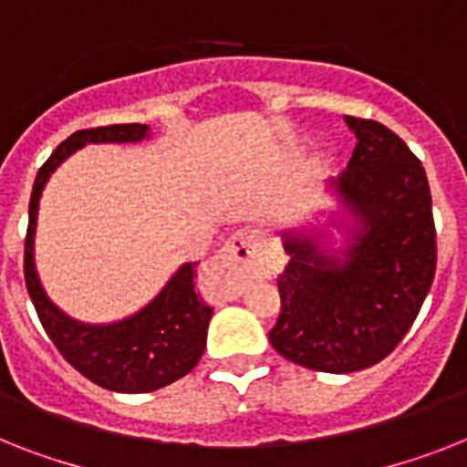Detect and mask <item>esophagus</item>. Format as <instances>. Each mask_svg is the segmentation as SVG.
I'll return each mask as SVG.
<instances>
[{
    "instance_id": "34e87169",
    "label": "esophagus",
    "mask_w": 467,
    "mask_h": 467,
    "mask_svg": "<svg viewBox=\"0 0 467 467\" xmlns=\"http://www.w3.org/2000/svg\"><path fill=\"white\" fill-rule=\"evenodd\" d=\"M257 231L243 229L238 234L229 238L224 248L219 250L217 257L212 260V269L217 272V275L226 276L234 288H241L243 281L248 279L250 265H253V257L257 253Z\"/></svg>"
}]
</instances>
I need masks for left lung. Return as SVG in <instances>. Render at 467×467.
<instances>
[{"label": "left lung", "mask_w": 467, "mask_h": 467, "mask_svg": "<svg viewBox=\"0 0 467 467\" xmlns=\"http://www.w3.org/2000/svg\"><path fill=\"white\" fill-rule=\"evenodd\" d=\"M356 150L329 183L356 219L341 250L317 231H284L291 255L276 279L281 312L269 331L276 353L331 375L372 368L406 337L437 269L432 195L422 161L394 130L346 117Z\"/></svg>", "instance_id": "8db88e82"}]
</instances>
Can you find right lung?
<instances>
[{
    "instance_id": "right-lung-1",
    "label": "right lung",
    "mask_w": 467,
    "mask_h": 467,
    "mask_svg": "<svg viewBox=\"0 0 467 467\" xmlns=\"http://www.w3.org/2000/svg\"><path fill=\"white\" fill-rule=\"evenodd\" d=\"M145 123H117L76 130L54 150L35 176L28 207L23 275L42 327L67 363L98 387L121 394H148L186 377L207 344L212 307L195 294V265L186 262L148 306L111 325H86L54 306L40 284L33 257L37 205L45 183L61 161L88 142H138L148 138Z\"/></svg>"
}]
</instances>
